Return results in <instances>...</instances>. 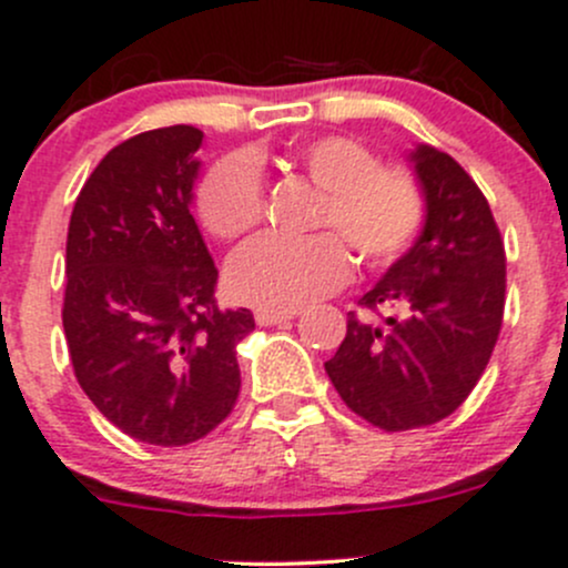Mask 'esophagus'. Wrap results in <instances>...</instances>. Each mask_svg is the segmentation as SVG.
<instances>
[{"label": "esophagus", "instance_id": "1", "mask_svg": "<svg viewBox=\"0 0 568 568\" xmlns=\"http://www.w3.org/2000/svg\"><path fill=\"white\" fill-rule=\"evenodd\" d=\"M300 316V311H255V321L261 326H272V324H283V321H291Z\"/></svg>", "mask_w": 568, "mask_h": 568}]
</instances>
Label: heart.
<instances>
[{
  "mask_svg": "<svg viewBox=\"0 0 568 568\" xmlns=\"http://www.w3.org/2000/svg\"><path fill=\"white\" fill-rule=\"evenodd\" d=\"M291 164L321 189L313 227L335 230L368 266L398 261L426 222V194L404 168H385L354 136L326 134L291 153ZM203 225L239 239L261 222L263 181L255 162L233 153L216 162L197 192ZM335 232V233H336ZM334 233V234H335ZM334 234L252 239L227 261V291L263 311H296L346 283L352 257Z\"/></svg>",
  "mask_w": 568,
  "mask_h": 568,
  "instance_id": "1",
  "label": "heart"
}]
</instances>
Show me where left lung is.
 <instances>
[{
  "instance_id": "8db88e82",
  "label": "left lung",
  "mask_w": 568,
  "mask_h": 568,
  "mask_svg": "<svg viewBox=\"0 0 568 568\" xmlns=\"http://www.w3.org/2000/svg\"><path fill=\"white\" fill-rule=\"evenodd\" d=\"M409 164L426 222L359 300L398 316L348 313L346 337L324 363L348 409L385 432L432 426L459 409L489 363L506 305V250L480 189L432 145H417Z\"/></svg>"
}]
</instances>
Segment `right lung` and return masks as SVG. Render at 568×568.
<instances>
[{
    "label": "right lung",
    "instance_id": "right-lung-1",
    "mask_svg": "<svg viewBox=\"0 0 568 568\" xmlns=\"http://www.w3.org/2000/svg\"><path fill=\"white\" fill-rule=\"evenodd\" d=\"M203 131L168 125L120 142L84 181L65 247L73 374L129 437L178 448L239 398L247 307L220 311L216 266L192 216Z\"/></svg>",
    "mask_w": 568,
    "mask_h": 568
}]
</instances>
